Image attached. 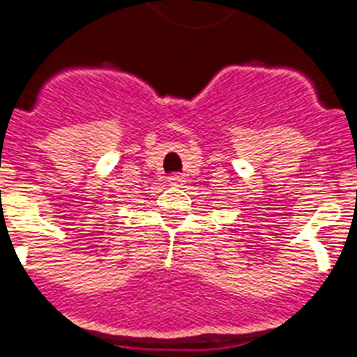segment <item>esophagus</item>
I'll use <instances>...</instances> for the list:
<instances>
[{
    "mask_svg": "<svg viewBox=\"0 0 357 357\" xmlns=\"http://www.w3.org/2000/svg\"><path fill=\"white\" fill-rule=\"evenodd\" d=\"M167 182L171 186H182V182H184V175L181 173H173V175L167 176Z\"/></svg>",
    "mask_w": 357,
    "mask_h": 357,
    "instance_id": "esophagus-1",
    "label": "esophagus"
}]
</instances>
